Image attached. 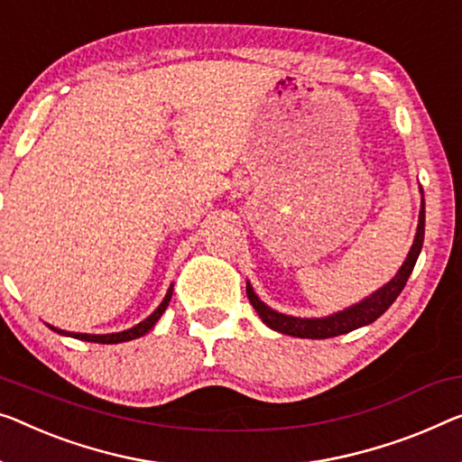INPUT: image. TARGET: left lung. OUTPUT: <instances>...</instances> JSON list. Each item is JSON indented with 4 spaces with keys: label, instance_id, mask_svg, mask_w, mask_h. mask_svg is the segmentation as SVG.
I'll use <instances>...</instances> for the list:
<instances>
[{
    "label": "left lung",
    "instance_id": "8db88e82",
    "mask_svg": "<svg viewBox=\"0 0 462 462\" xmlns=\"http://www.w3.org/2000/svg\"><path fill=\"white\" fill-rule=\"evenodd\" d=\"M423 236H425V199H423V189H421V211H419L415 240H412V246L407 254V259H404V263L401 265V270L396 272L394 278H392L388 284L377 288L374 294H369V297H365L363 300L355 302V305L342 309V311L326 315V318H294V315L275 311V309L267 307L265 302L254 294L251 282H246V297H249L254 311L259 313L261 321H263L267 328H272L280 334L294 336V338H311V340L334 338V336L348 334L356 328L374 323L380 315L388 311V307L398 299V294L402 292L404 284H407L412 267L417 263L419 253L423 249Z\"/></svg>",
    "mask_w": 462,
    "mask_h": 462
}]
</instances>
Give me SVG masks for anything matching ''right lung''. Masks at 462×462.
Wrapping results in <instances>:
<instances>
[{"mask_svg":"<svg viewBox=\"0 0 462 462\" xmlns=\"http://www.w3.org/2000/svg\"><path fill=\"white\" fill-rule=\"evenodd\" d=\"M171 292H174V284H170L168 292H165L163 300L160 302V307H157L155 311L151 313L147 319H143L141 323H136V326H133L130 329H124V332H114V334H80V332H66V329H60V328L50 326V323H47V326H50V328L53 329V332H58V334H61V336H70V338L85 340V342H97V344H120V342H128V340L141 338V336L147 334L149 329L153 328L157 321H160L163 311H165V309H168V305H170Z\"/></svg>","mask_w":462,"mask_h":462,"instance_id":"obj_1","label":"right lung"}]
</instances>
